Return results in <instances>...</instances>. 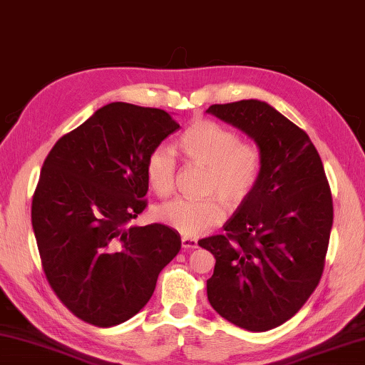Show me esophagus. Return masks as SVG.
<instances>
[{"instance_id":"34e87169","label":"esophagus","mask_w":365,"mask_h":365,"mask_svg":"<svg viewBox=\"0 0 365 365\" xmlns=\"http://www.w3.org/2000/svg\"><path fill=\"white\" fill-rule=\"evenodd\" d=\"M182 247L183 248H198V240L190 239V237H182Z\"/></svg>"}]
</instances>
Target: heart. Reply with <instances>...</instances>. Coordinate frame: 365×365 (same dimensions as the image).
Wrapping results in <instances>:
<instances>
[{
  "label": "heart",
  "mask_w": 365,
  "mask_h": 365,
  "mask_svg": "<svg viewBox=\"0 0 365 365\" xmlns=\"http://www.w3.org/2000/svg\"><path fill=\"white\" fill-rule=\"evenodd\" d=\"M183 153L207 167L206 193H216L224 203L239 205L258 182L259 154L255 146L240 143L235 131L212 120H196L180 136ZM177 160L173 151L159 144L148 154L144 172L151 188L160 196L169 195L175 183ZM160 222L187 237H198L222 219L216 196L203 200L173 198L155 211Z\"/></svg>",
  "instance_id": "obj_1"
}]
</instances>
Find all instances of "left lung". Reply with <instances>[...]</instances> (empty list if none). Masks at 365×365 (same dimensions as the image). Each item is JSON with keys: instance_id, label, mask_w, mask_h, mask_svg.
Masks as SVG:
<instances>
[{"instance_id": "8db88e82", "label": "left lung", "mask_w": 365, "mask_h": 365, "mask_svg": "<svg viewBox=\"0 0 365 365\" xmlns=\"http://www.w3.org/2000/svg\"><path fill=\"white\" fill-rule=\"evenodd\" d=\"M206 112L245 133L262 162L225 234L198 242L216 258L207 300L235 327L268 331L296 315L318 286L333 225L331 192L307 133L269 103H216Z\"/></svg>"}]
</instances>
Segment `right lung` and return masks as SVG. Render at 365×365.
Returning a JSON list of instances; mask_svg holds the SVG:
<instances>
[{"label": "right lung", "instance_id": "obj_1", "mask_svg": "<svg viewBox=\"0 0 365 365\" xmlns=\"http://www.w3.org/2000/svg\"><path fill=\"white\" fill-rule=\"evenodd\" d=\"M180 128L160 108L112 102L51 148L32 198V227L51 289L81 320L115 327L151 299L180 252L164 224H128L146 207L144 162Z\"/></svg>", "mask_w": 365, "mask_h": 365}]
</instances>
